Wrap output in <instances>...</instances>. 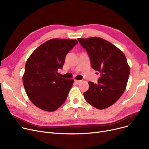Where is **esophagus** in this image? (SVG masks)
<instances>
[{"label":"esophagus","instance_id":"34e87169","mask_svg":"<svg viewBox=\"0 0 149 149\" xmlns=\"http://www.w3.org/2000/svg\"><path fill=\"white\" fill-rule=\"evenodd\" d=\"M81 82V80H75V83H77V84H79V83H80Z\"/></svg>","mask_w":149,"mask_h":149}]
</instances>
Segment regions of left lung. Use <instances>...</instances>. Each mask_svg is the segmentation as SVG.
I'll return each mask as SVG.
<instances>
[{
  "label": "left lung",
  "mask_w": 149,
  "mask_h": 149,
  "mask_svg": "<svg viewBox=\"0 0 149 149\" xmlns=\"http://www.w3.org/2000/svg\"><path fill=\"white\" fill-rule=\"evenodd\" d=\"M78 41L86 50L92 68L100 73L97 84L89 82L84 97L98 109L110 107L126 88L130 74L126 57L115 45L101 38H78Z\"/></svg>",
  "instance_id": "1"
}]
</instances>
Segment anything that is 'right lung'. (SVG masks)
<instances>
[{
	"mask_svg": "<svg viewBox=\"0 0 149 149\" xmlns=\"http://www.w3.org/2000/svg\"><path fill=\"white\" fill-rule=\"evenodd\" d=\"M78 43L76 40L54 38L41 45L27 60L23 83L26 94L43 111L57 110L66 101L74 80L59 77L65 57Z\"/></svg>",
	"mask_w": 149,
	"mask_h": 149,
	"instance_id": "1",
	"label": "right lung"
}]
</instances>
